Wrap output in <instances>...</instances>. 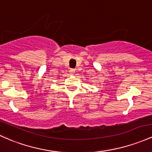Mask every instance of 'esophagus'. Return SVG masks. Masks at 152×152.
<instances>
[{
    "mask_svg": "<svg viewBox=\"0 0 152 152\" xmlns=\"http://www.w3.org/2000/svg\"><path fill=\"white\" fill-rule=\"evenodd\" d=\"M69 73H71V74H73V73H75V69H73V68H71V69H70Z\"/></svg>",
    "mask_w": 152,
    "mask_h": 152,
    "instance_id": "1",
    "label": "esophagus"
}]
</instances>
